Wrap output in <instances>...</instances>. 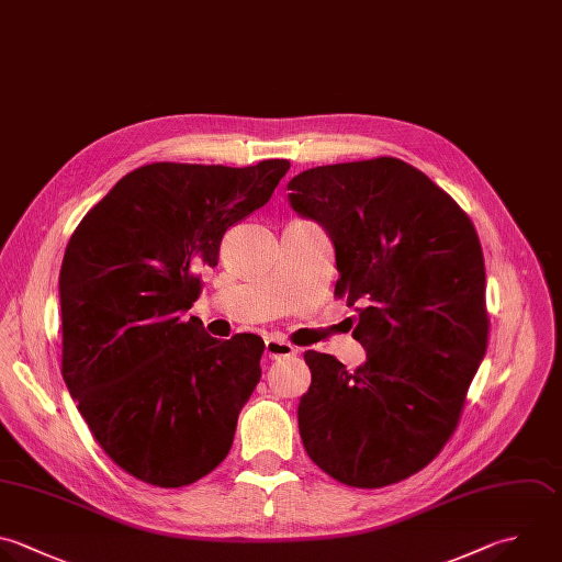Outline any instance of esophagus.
I'll use <instances>...</instances> for the list:
<instances>
[{
  "instance_id": "34e87169",
  "label": "esophagus",
  "mask_w": 562,
  "mask_h": 562,
  "mask_svg": "<svg viewBox=\"0 0 562 562\" xmlns=\"http://www.w3.org/2000/svg\"><path fill=\"white\" fill-rule=\"evenodd\" d=\"M294 353H296V349H294L290 342H285V340L277 338V336H268V338H266V356H268L270 360L290 358V356H294Z\"/></svg>"
}]
</instances>
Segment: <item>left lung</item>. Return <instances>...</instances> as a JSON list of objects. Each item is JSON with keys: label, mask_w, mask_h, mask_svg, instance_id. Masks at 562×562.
Segmentation results:
<instances>
[{"label": "left lung", "mask_w": 562, "mask_h": 562, "mask_svg": "<svg viewBox=\"0 0 562 562\" xmlns=\"http://www.w3.org/2000/svg\"><path fill=\"white\" fill-rule=\"evenodd\" d=\"M288 191L296 215L334 244V294L362 305L353 338L367 351L356 371L305 351L303 446L340 483H397L450 439L487 347L476 231L448 193L397 158L307 169Z\"/></svg>", "instance_id": "1"}]
</instances>
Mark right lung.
Instances as JSON below:
<instances>
[{
    "label": "right lung",
    "mask_w": 562,
    "mask_h": 562,
    "mask_svg": "<svg viewBox=\"0 0 562 562\" xmlns=\"http://www.w3.org/2000/svg\"><path fill=\"white\" fill-rule=\"evenodd\" d=\"M288 169L154 162L119 180L70 237L61 373L101 448L145 483H195L233 446L263 340H217L184 312L224 233L261 209Z\"/></svg>",
    "instance_id": "add662e5"
}]
</instances>
